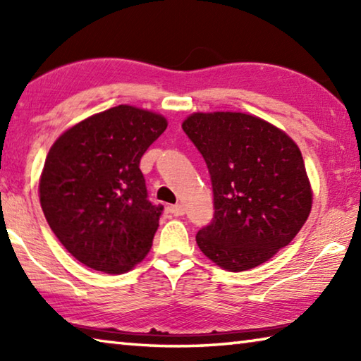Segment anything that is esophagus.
Segmentation results:
<instances>
[{
	"label": "esophagus",
	"mask_w": 361,
	"mask_h": 361,
	"mask_svg": "<svg viewBox=\"0 0 361 361\" xmlns=\"http://www.w3.org/2000/svg\"><path fill=\"white\" fill-rule=\"evenodd\" d=\"M169 212L172 213L173 216H181V215H185V207H183L181 204L170 205V207H169Z\"/></svg>",
	"instance_id": "esophagus-1"
}]
</instances>
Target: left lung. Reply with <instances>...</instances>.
Listing matches in <instances>:
<instances>
[{
  "label": "left lung",
  "instance_id": "obj_1",
  "mask_svg": "<svg viewBox=\"0 0 361 361\" xmlns=\"http://www.w3.org/2000/svg\"><path fill=\"white\" fill-rule=\"evenodd\" d=\"M183 130L202 154L213 219L195 235L207 258L231 272L253 269L288 245L312 209L298 145L252 114L194 113Z\"/></svg>",
  "mask_w": 361,
  "mask_h": 361
}]
</instances>
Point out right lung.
<instances>
[{
	"mask_svg": "<svg viewBox=\"0 0 361 361\" xmlns=\"http://www.w3.org/2000/svg\"><path fill=\"white\" fill-rule=\"evenodd\" d=\"M166 129L164 116L119 105L73 126L49 149L41 209L79 262L122 274L149 252L164 207L148 200L140 159Z\"/></svg>",
	"mask_w": 361,
	"mask_h": 361,
	"instance_id": "right-lung-1",
	"label": "right lung"
}]
</instances>
